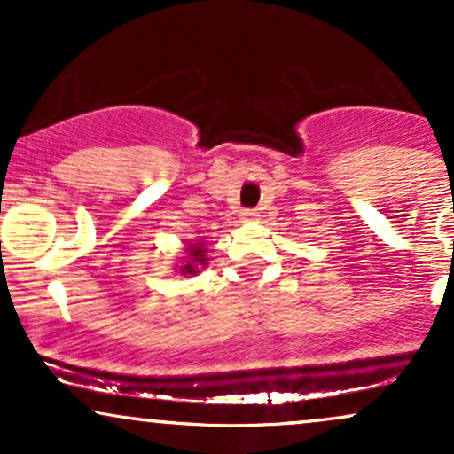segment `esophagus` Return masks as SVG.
<instances>
[{"label":"esophagus","instance_id":"34e87169","mask_svg":"<svg viewBox=\"0 0 454 454\" xmlns=\"http://www.w3.org/2000/svg\"><path fill=\"white\" fill-rule=\"evenodd\" d=\"M241 220L243 222H256L258 220V211H254V209H247V211H243L241 213Z\"/></svg>","mask_w":454,"mask_h":454}]
</instances>
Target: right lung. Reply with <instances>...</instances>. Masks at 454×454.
Returning <instances> with one entry per match:
<instances>
[{"label":"right lung","instance_id":"right-lung-1","mask_svg":"<svg viewBox=\"0 0 454 454\" xmlns=\"http://www.w3.org/2000/svg\"><path fill=\"white\" fill-rule=\"evenodd\" d=\"M207 243L205 241H190L185 243L184 247V256L179 258V262L175 264V273L179 275H198L200 269L207 267Z\"/></svg>","mask_w":454,"mask_h":454}]
</instances>
